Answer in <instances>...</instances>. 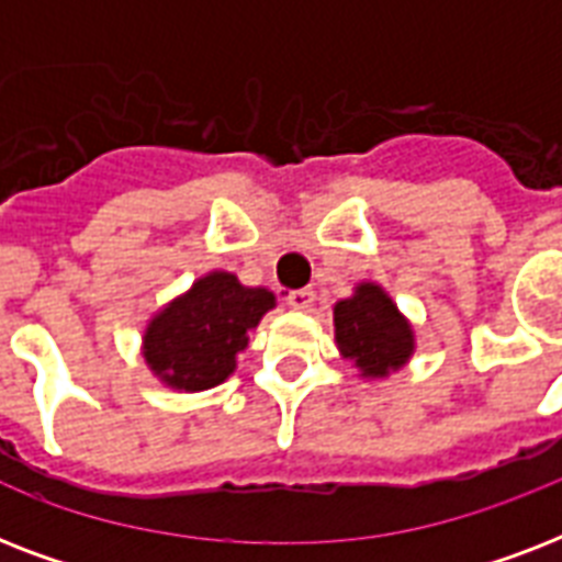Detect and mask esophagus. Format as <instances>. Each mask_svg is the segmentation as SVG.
Returning a JSON list of instances; mask_svg holds the SVG:
<instances>
[{
  "instance_id": "obj_1",
  "label": "esophagus",
  "mask_w": 562,
  "mask_h": 562,
  "mask_svg": "<svg viewBox=\"0 0 562 562\" xmlns=\"http://www.w3.org/2000/svg\"><path fill=\"white\" fill-rule=\"evenodd\" d=\"M285 303H289L291 308H297V312H306V308H312V303H315V291H312V289L289 291V297H285Z\"/></svg>"
}]
</instances>
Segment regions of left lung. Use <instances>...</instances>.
Here are the masks:
<instances>
[{"label":"left lung","mask_w":562,"mask_h":562,"mask_svg":"<svg viewBox=\"0 0 562 562\" xmlns=\"http://www.w3.org/2000/svg\"><path fill=\"white\" fill-rule=\"evenodd\" d=\"M335 341L344 359L373 379L400 370L414 352L408 321L373 282H361L352 297L335 306Z\"/></svg>","instance_id":"obj_1"}]
</instances>
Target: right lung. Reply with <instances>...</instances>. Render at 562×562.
I'll list each match as a JSON object with an SVG mask.
<instances>
[{"label":"right lung","mask_w":562,"mask_h":562,"mask_svg":"<svg viewBox=\"0 0 562 562\" xmlns=\"http://www.w3.org/2000/svg\"><path fill=\"white\" fill-rule=\"evenodd\" d=\"M268 308H273L268 289H245L233 273H206L148 324L145 361L169 387H215L236 370L247 333Z\"/></svg>","instance_id":"obj_1"}]
</instances>
